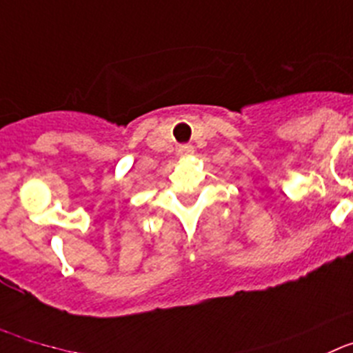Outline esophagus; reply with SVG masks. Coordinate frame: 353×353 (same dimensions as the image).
Instances as JSON below:
<instances>
[{
	"label": "esophagus",
	"mask_w": 353,
	"mask_h": 353,
	"mask_svg": "<svg viewBox=\"0 0 353 353\" xmlns=\"http://www.w3.org/2000/svg\"><path fill=\"white\" fill-rule=\"evenodd\" d=\"M193 153H195V150H193V146H190V144H184V146H179V150H177V154H179L181 158L192 157Z\"/></svg>",
	"instance_id": "34e87169"
}]
</instances>
